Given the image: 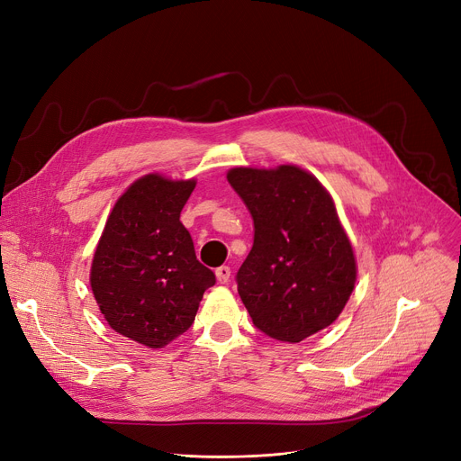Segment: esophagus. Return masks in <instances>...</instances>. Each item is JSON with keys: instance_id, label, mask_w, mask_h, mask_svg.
I'll use <instances>...</instances> for the list:
<instances>
[{"instance_id": "obj_1", "label": "esophagus", "mask_w": 461, "mask_h": 461, "mask_svg": "<svg viewBox=\"0 0 461 461\" xmlns=\"http://www.w3.org/2000/svg\"><path fill=\"white\" fill-rule=\"evenodd\" d=\"M215 274H217V279H219V283H228L230 281V276H231V270H230V267H226V265H222V267H219L217 270H215Z\"/></svg>"}]
</instances>
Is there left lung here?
I'll list each match as a JSON object with an SVG mask.
<instances>
[{"label":"left lung","mask_w":461,"mask_h":461,"mask_svg":"<svg viewBox=\"0 0 461 461\" xmlns=\"http://www.w3.org/2000/svg\"><path fill=\"white\" fill-rule=\"evenodd\" d=\"M228 182L254 219L239 296L267 337L298 344L344 311L355 281L351 242L323 185L296 165L235 167Z\"/></svg>","instance_id":"1"}]
</instances>
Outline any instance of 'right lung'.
I'll use <instances>...</instances> for the list:
<instances>
[{"label":"right lung","instance_id":"obj_1","mask_svg":"<svg viewBox=\"0 0 461 461\" xmlns=\"http://www.w3.org/2000/svg\"><path fill=\"white\" fill-rule=\"evenodd\" d=\"M194 185L159 175L136 180L115 202L94 256L90 285L108 325L152 349L193 325L217 281L180 222Z\"/></svg>","mask_w":461,"mask_h":461}]
</instances>
